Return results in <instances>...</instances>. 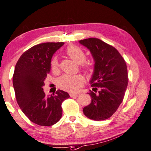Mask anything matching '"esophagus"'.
<instances>
[{
	"label": "esophagus",
	"instance_id": "esophagus-1",
	"mask_svg": "<svg viewBox=\"0 0 151 151\" xmlns=\"http://www.w3.org/2000/svg\"><path fill=\"white\" fill-rule=\"evenodd\" d=\"M70 96L71 97H75V96H78V94H70Z\"/></svg>",
	"mask_w": 151,
	"mask_h": 151
}]
</instances>
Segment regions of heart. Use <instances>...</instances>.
I'll return each mask as SVG.
<instances>
[{
	"instance_id": "obj_1",
	"label": "heart",
	"mask_w": 151,
	"mask_h": 151,
	"mask_svg": "<svg viewBox=\"0 0 151 151\" xmlns=\"http://www.w3.org/2000/svg\"><path fill=\"white\" fill-rule=\"evenodd\" d=\"M65 53L70 58L73 59L78 64H82V69L86 73L92 74V67L88 63H83L86 61V55L82 48L75 45H70L65 49ZM59 63L57 57H52L50 60V67L52 70L56 72L58 70ZM84 79L81 75H63L57 79V86L63 90L69 92H74L83 84Z\"/></svg>"
}]
</instances>
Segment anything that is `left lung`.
<instances>
[{
  "instance_id": "1",
  "label": "left lung",
  "mask_w": 151,
  "mask_h": 151,
  "mask_svg": "<svg viewBox=\"0 0 151 151\" xmlns=\"http://www.w3.org/2000/svg\"><path fill=\"white\" fill-rule=\"evenodd\" d=\"M90 50L94 59V70L90 81L92 91L90 105L83 111L92 120H104L113 115L124 99L128 85V73L124 59L116 49L98 38L80 40Z\"/></svg>"
}]
</instances>
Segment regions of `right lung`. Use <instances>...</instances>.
<instances>
[{"mask_svg": "<svg viewBox=\"0 0 151 151\" xmlns=\"http://www.w3.org/2000/svg\"><path fill=\"white\" fill-rule=\"evenodd\" d=\"M63 42H46L29 48L21 55L15 67L13 86L17 103L31 122L40 126H52L62 116L61 104L70 97L58 90L46 96L44 80L50 71V60Z\"/></svg>", "mask_w": 151, "mask_h": 151, "instance_id": "right-lung-1", "label": "right lung"}]
</instances>
